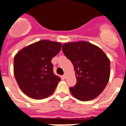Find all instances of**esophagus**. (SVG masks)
<instances>
[{
  "mask_svg": "<svg viewBox=\"0 0 126 126\" xmlns=\"http://www.w3.org/2000/svg\"><path fill=\"white\" fill-rule=\"evenodd\" d=\"M63 77H64V78H67V74H66V73L64 74V76H63Z\"/></svg>",
  "mask_w": 126,
  "mask_h": 126,
  "instance_id": "1",
  "label": "esophagus"
}]
</instances>
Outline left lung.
I'll list each match as a JSON object with an SVG mask.
<instances>
[{
    "label": "left lung",
    "mask_w": 126,
    "mask_h": 126,
    "mask_svg": "<svg viewBox=\"0 0 126 126\" xmlns=\"http://www.w3.org/2000/svg\"><path fill=\"white\" fill-rule=\"evenodd\" d=\"M62 51L73 64L76 84L69 90L77 99L96 98L109 81L110 61L105 52L93 44L80 41L62 45Z\"/></svg>",
    "instance_id": "obj_1"
}]
</instances>
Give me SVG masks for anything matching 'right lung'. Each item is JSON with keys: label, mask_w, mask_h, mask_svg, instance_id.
<instances>
[{"label": "right lung", "mask_w": 126, "mask_h": 126, "mask_svg": "<svg viewBox=\"0 0 126 126\" xmlns=\"http://www.w3.org/2000/svg\"><path fill=\"white\" fill-rule=\"evenodd\" d=\"M61 47V43L45 39L28 45L15 55L14 75L27 96L43 99L54 92L61 78L53 73L51 61Z\"/></svg>", "instance_id": "add662e5"}]
</instances>
